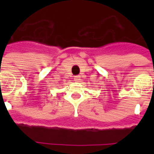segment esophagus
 Returning a JSON list of instances; mask_svg holds the SVG:
<instances>
[{
    "label": "esophagus",
    "instance_id": "esophagus-1",
    "mask_svg": "<svg viewBox=\"0 0 154 154\" xmlns=\"http://www.w3.org/2000/svg\"><path fill=\"white\" fill-rule=\"evenodd\" d=\"M79 80H80V76H76V77H74L75 82H78Z\"/></svg>",
    "mask_w": 154,
    "mask_h": 154
}]
</instances>
